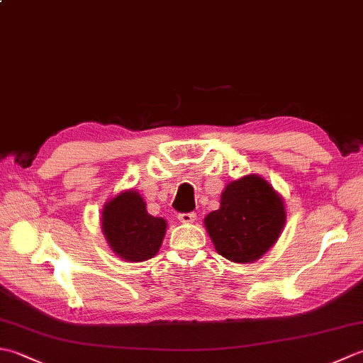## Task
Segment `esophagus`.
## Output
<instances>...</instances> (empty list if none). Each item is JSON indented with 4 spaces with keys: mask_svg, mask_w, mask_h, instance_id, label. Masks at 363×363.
Segmentation results:
<instances>
[{
    "mask_svg": "<svg viewBox=\"0 0 363 363\" xmlns=\"http://www.w3.org/2000/svg\"><path fill=\"white\" fill-rule=\"evenodd\" d=\"M177 220H179L181 223H184V225H191V223L196 220V215L194 212L179 213V215H177Z\"/></svg>",
    "mask_w": 363,
    "mask_h": 363,
    "instance_id": "esophagus-1",
    "label": "esophagus"
}]
</instances>
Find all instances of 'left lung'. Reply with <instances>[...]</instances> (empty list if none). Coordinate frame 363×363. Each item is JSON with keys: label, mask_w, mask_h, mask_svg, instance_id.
I'll return each mask as SVG.
<instances>
[{"label": "left lung", "mask_w": 363, "mask_h": 363, "mask_svg": "<svg viewBox=\"0 0 363 363\" xmlns=\"http://www.w3.org/2000/svg\"><path fill=\"white\" fill-rule=\"evenodd\" d=\"M204 225L218 254L237 264H250L279 238L285 206L264 177L248 174L228 184L220 209L207 215Z\"/></svg>", "instance_id": "1"}]
</instances>
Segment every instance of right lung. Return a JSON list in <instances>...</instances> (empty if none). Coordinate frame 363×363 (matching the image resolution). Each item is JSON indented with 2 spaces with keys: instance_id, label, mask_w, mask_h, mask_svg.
I'll return each instance as SVG.
<instances>
[{
  "instance_id": "right-lung-1",
  "label": "right lung",
  "mask_w": 363,
  "mask_h": 363,
  "mask_svg": "<svg viewBox=\"0 0 363 363\" xmlns=\"http://www.w3.org/2000/svg\"><path fill=\"white\" fill-rule=\"evenodd\" d=\"M101 228L111 250L118 257L143 262L157 254L167 221L146 212V204L138 191L126 190L104 204Z\"/></svg>"
}]
</instances>
